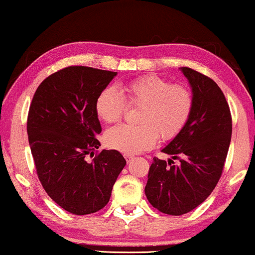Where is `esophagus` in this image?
<instances>
[{
  "instance_id": "obj_1",
  "label": "esophagus",
  "mask_w": 255,
  "mask_h": 255,
  "mask_svg": "<svg viewBox=\"0 0 255 255\" xmlns=\"http://www.w3.org/2000/svg\"><path fill=\"white\" fill-rule=\"evenodd\" d=\"M134 155H131V154H125V159H126V161L127 162H130V161L134 159Z\"/></svg>"
}]
</instances>
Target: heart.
I'll use <instances>...</instances> for the list:
<instances>
[{
    "mask_svg": "<svg viewBox=\"0 0 255 255\" xmlns=\"http://www.w3.org/2000/svg\"><path fill=\"white\" fill-rule=\"evenodd\" d=\"M128 106L140 107L137 126L117 125L108 129L104 140L116 151L136 154L152 148L159 136L171 139L183 130L193 110V95L184 85H171L157 76H145L120 86H108L95 101L101 120L112 124L121 119Z\"/></svg>",
    "mask_w": 255,
    "mask_h": 255,
    "instance_id": "b5f03b06",
    "label": "heart"
}]
</instances>
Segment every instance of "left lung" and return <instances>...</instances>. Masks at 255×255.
<instances>
[{"label": "left lung", "instance_id": "left-lung-1", "mask_svg": "<svg viewBox=\"0 0 255 255\" xmlns=\"http://www.w3.org/2000/svg\"><path fill=\"white\" fill-rule=\"evenodd\" d=\"M179 69L191 86L193 110L162 152L180 163L154 157L145 186L149 203L170 216L187 213L207 200L220 179L232 139V116L220 87L191 68Z\"/></svg>", "mask_w": 255, "mask_h": 255}]
</instances>
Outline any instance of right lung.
Returning a JSON list of instances; mask_svg holds the SVG:
<instances>
[{"instance_id": "right-lung-1", "label": "right lung", "mask_w": 255, "mask_h": 255, "mask_svg": "<svg viewBox=\"0 0 255 255\" xmlns=\"http://www.w3.org/2000/svg\"><path fill=\"white\" fill-rule=\"evenodd\" d=\"M118 72L74 66L44 79L35 92L27 120L30 151L47 195L66 211L91 215L106 207L126 160L103 149L95 101Z\"/></svg>"}]
</instances>
